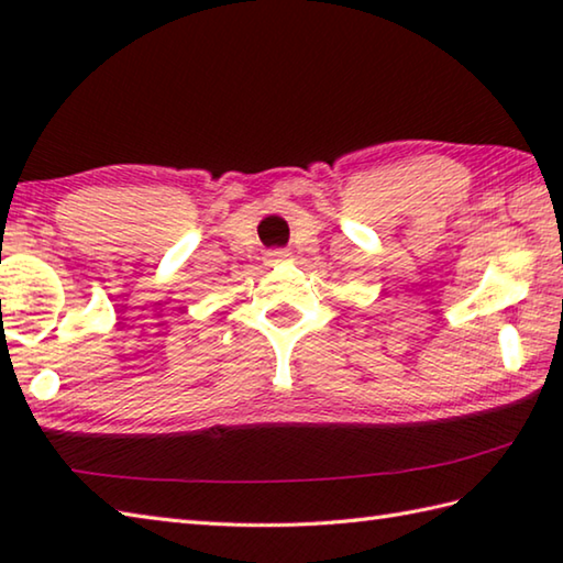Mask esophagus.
I'll use <instances>...</instances> for the list:
<instances>
[{
  "label": "esophagus",
  "instance_id": "esophagus-1",
  "mask_svg": "<svg viewBox=\"0 0 563 563\" xmlns=\"http://www.w3.org/2000/svg\"><path fill=\"white\" fill-rule=\"evenodd\" d=\"M288 251H271V253H265V263L268 265H275V263H283L285 258H288Z\"/></svg>",
  "mask_w": 563,
  "mask_h": 563
}]
</instances>
